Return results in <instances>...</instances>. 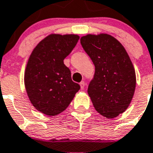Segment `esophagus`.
<instances>
[{
	"label": "esophagus",
	"instance_id": "esophagus-1",
	"mask_svg": "<svg viewBox=\"0 0 153 153\" xmlns=\"http://www.w3.org/2000/svg\"><path fill=\"white\" fill-rule=\"evenodd\" d=\"M80 88H81V90H83L84 88H85V82H83V81L80 82Z\"/></svg>",
	"mask_w": 153,
	"mask_h": 153
}]
</instances>
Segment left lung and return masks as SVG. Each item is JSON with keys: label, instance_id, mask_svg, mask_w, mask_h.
I'll list each match as a JSON object with an SVG mask.
<instances>
[{"label": "left lung", "instance_id": "left-lung-1", "mask_svg": "<svg viewBox=\"0 0 153 153\" xmlns=\"http://www.w3.org/2000/svg\"><path fill=\"white\" fill-rule=\"evenodd\" d=\"M80 43L95 65L88 88L95 109L108 119L128 108L134 96L136 76L125 48L108 34L81 37Z\"/></svg>", "mask_w": 153, "mask_h": 153}]
</instances>
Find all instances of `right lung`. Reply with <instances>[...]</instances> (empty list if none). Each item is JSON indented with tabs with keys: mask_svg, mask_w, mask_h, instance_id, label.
Wrapping results in <instances>:
<instances>
[{
	"mask_svg": "<svg viewBox=\"0 0 153 153\" xmlns=\"http://www.w3.org/2000/svg\"><path fill=\"white\" fill-rule=\"evenodd\" d=\"M79 39V36L74 34H51L36 45L30 55L25 70V88L30 103L42 114H61L80 89L64 64V59Z\"/></svg>",
	"mask_w": 153,
	"mask_h": 153,
	"instance_id": "right-lung-1",
	"label": "right lung"
}]
</instances>
